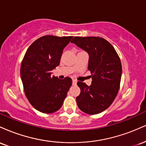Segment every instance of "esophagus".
<instances>
[{
    "instance_id": "esophagus-1",
    "label": "esophagus",
    "mask_w": 146,
    "mask_h": 146,
    "mask_svg": "<svg viewBox=\"0 0 146 146\" xmlns=\"http://www.w3.org/2000/svg\"><path fill=\"white\" fill-rule=\"evenodd\" d=\"M77 84V81L74 79H73V84Z\"/></svg>"
}]
</instances>
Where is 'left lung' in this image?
<instances>
[{
	"label": "left lung",
	"mask_w": 146,
	"mask_h": 146,
	"mask_svg": "<svg viewBox=\"0 0 146 146\" xmlns=\"http://www.w3.org/2000/svg\"><path fill=\"white\" fill-rule=\"evenodd\" d=\"M71 42L88 53V69L93 80L89 86L78 82L81 92L76 98L77 104L85 113H102L112 104L119 89L122 72L119 57L112 44L100 37L75 36Z\"/></svg>",
	"instance_id": "obj_1"
}]
</instances>
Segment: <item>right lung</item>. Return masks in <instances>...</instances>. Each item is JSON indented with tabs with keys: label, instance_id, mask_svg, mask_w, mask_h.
<instances>
[{
	"label": "right lung",
	"instance_id": "1",
	"mask_svg": "<svg viewBox=\"0 0 146 146\" xmlns=\"http://www.w3.org/2000/svg\"><path fill=\"white\" fill-rule=\"evenodd\" d=\"M73 36H45L30 45L21 64L25 93L31 105L43 113L60 109L72 84L66 77L60 80L51 71L60 64L63 49Z\"/></svg>",
	"mask_w": 146,
	"mask_h": 146
}]
</instances>
